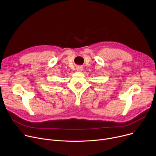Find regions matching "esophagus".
<instances>
[{
	"label": "esophagus",
	"instance_id": "esophagus-1",
	"mask_svg": "<svg viewBox=\"0 0 156 156\" xmlns=\"http://www.w3.org/2000/svg\"><path fill=\"white\" fill-rule=\"evenodd\" d=\"M76 70H77V71H82L83 67L81 66H78L76 67Z\"/></svg>",
	"mask_w": 156,
	"mask_h": 156
}]
</instances>
